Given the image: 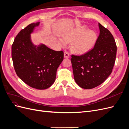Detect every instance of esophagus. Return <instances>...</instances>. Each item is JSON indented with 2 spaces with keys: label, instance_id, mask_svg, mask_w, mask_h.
I'll return each mask as SVG.
<instances>
[{
  "label": "esophagus",
  "instance_id": "1",
  "mask_svg": "<svg viewBox=\"0 0 129 129\" xmlns=\"http://www.w3.org/2000/svg\"><path fill=\"white\" fill-rule=\"evenodd\" d=\"M70 57V55H69V54L68 53V52L65 51L64 52V58H69Z\"/></svg>",
  "mask_w": 129,
  "mask_h": 129
}]
</instances>
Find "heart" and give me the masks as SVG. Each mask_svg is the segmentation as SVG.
<instances>
[{
  "label": "heart",
  "instance_id": "1",
  "mask_svg": "<svg viewBox=\"0 0 129 129\" xmlns=\"http://www.w3.org/2000/svg\"><path fill=\"white\" fill-rule=\"evenodd\" d=\"M97 38L95 31L87 30L85 26L76 27L64 34L63 37V40L66 42L73 41L72 45L73 51L80 54L89 52L94 46ZM64 42L61 39L58 40L59 44L62 45H65Z\"/></svg>",
  "mask_w": 129,
  "mask_h": 129
}]
</instances>
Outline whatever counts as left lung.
<instances>
[{
	"label": "left lung",
	"instance_id": "obj_1",
	"mask_svg": "<svg viewBox=\"0 0 129 129\" xmlns=\"http://www.w3.org/2000/svg\"><path fill=\"white\" fill-rule=\"evenodd\" d=\"M100 35L94 47L84 55H72L74 80L81 88L90 89L102 84L110 75L117 46L112 35L99 23Z\"/></svg>",
	"mask_w": 129,
	"mask_h": 129
}]
</instances>
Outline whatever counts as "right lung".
I'll return each mask as SVG.
<instances>
[{
    "mask_svg": "<svg viewBox=\"0 0 129 129\" xmlns=\"http://www.w3.org/2000/svg\"><path fill=\"white\" fill-rule=\"evenodd\" d=\"M39 25L40 22L32 23L18 34L12 46V58L19 78L30 87L43 90L55 82L63 52L52 50L43 44H33L30 34Z\"/></svg>",
    "mask_w": 129,
    "mask_h": 129,
    "instance_id": "1",
    "label": "right lung"
}]
</instances>
